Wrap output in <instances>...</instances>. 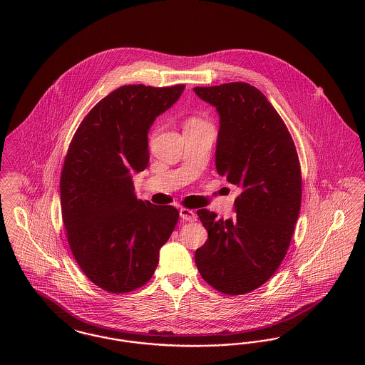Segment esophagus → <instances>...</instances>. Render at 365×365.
<instances>
[{
    "label": "esophagus",
    "instance_id": "34e87169",
    "mask_svg": "<svg viewBox=\"0 0 365 365\" xmlns=\"http://www.w3.org/2000/svg\"><path fill=\"white\" fill-rule=\"evenodd\" d=\"M179 215H180V217H182L185 222H195V220H197V215H195V212L191 210V209L180 208Z\"/></svg>",
    "mask_w": 365,
    "mask_h": 365
}]
</instances>
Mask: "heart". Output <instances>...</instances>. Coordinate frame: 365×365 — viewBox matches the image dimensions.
<instances>
[{"label":"heart","mask_w":365,"mask_h":365,"mask_svg":"<svg viewBox=\"0 0 365 365\" xmlns=\"http://www.w3.org/2000/svg\"><path fill=\"white\" fill-rule=\"evenodd\" d=\"M191 122H197V120H191Z\"/></svg>","instance_id":"1"}]
</instances>
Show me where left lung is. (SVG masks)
<instances>
[{"mask_svg":"<svg viewBox=\"0 0 365 365\" xmlns=\"http://www.w3.org/2000/svg\"><path fill=\"white\" fill-rule=\"evenodd\" d=\"M219 113L216 170L240 189L235 216L197 210L208 240L197 268L220 293L241 295L271 278L286 256L301 207V170L292 135L267 97L245 82L194 87Z\"/></svg>","mask_w":365,"mask_h":365,"instance_id":"1","label":"left lung"}]
</instances>
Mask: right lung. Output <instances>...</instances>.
<instances>
[{
  "label": "right lung",
  "mask_w": 365,
  "mask_h": 365,
  "mask_svg": "<svg viewBox=\"0 0 365 365\" xmlns=\"http://www.w3.org/2000/svg\"><path fill=\"white\" fill-rule=\"evenodd\" d=\"M185 85H127L96 105L71 140L60 180L72 255L94 284L127 293L153 277L179 212L138 200L133 175L149 164L148 134Z\"/></svg>",
  "instance_id": "1"
}]
</instances>
